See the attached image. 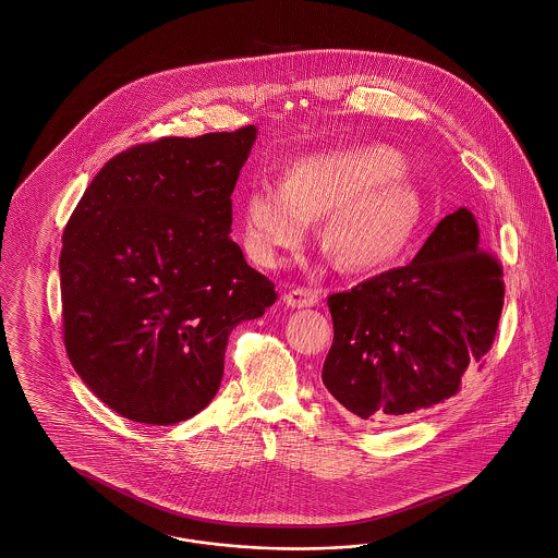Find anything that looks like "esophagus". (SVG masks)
<instances>
[{"label":"esophagus","instance_id":"1","mask_svg":"<svg viewBox=\"0 0 558 558\" xmlns=\"http://www.w3.org/2000/svg\"><path fill=\"white\" fill-rule=\"evenodd\" d=\"M284 303L292 308H306L319 303V294L311 288H294L288 294H284Z\"/></svg>","mask_w":558,"mask_h":558}]
</instances>
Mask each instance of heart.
I'll list each match as a JSON object with an SVG mask.
<instances>
[{"label":"heart","instance_id":"obj_1","mask_svg":"<svg viewBox=\"0 0 558 558\" xmlns=\"http://www.w3.org/2000/svg\"><path fill=\"white\" fill-rule=\"evenodd\" d=\"M403 171V155L387 145L303 155L280 184H255L243 194V245L257 264L276 268L308 241L313 220L327 215L323 241L345 268L389 266L422 220V194Z\"/></svg>","mask_w":558,"mask_h":558}]
</instances>
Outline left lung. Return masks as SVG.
Segmentation results:
<instances>
[{
	"label": "left lung",
	"instance_id": "obj_1",
	"mask_svg": "<svg viewBox=\"0 0 558 558\" xmlns=\"http://www.w3.org/2000/svg\"><path fill=\"white\" fill-rule=\"evenodd\" d=\"M469 208L439 220L403 268L327 299L333 343L323 385L360 420L390 423L454 397L504 308V271Z\"/></svg>",
	"mask_w": 558,
	"mask_h": 558
}]
</instances>
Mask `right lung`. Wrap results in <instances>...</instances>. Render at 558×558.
Returning <instances> with one entry per match:
<instances>
[{
  "mask_svg": "<svg viewBox=\"0 0 558 558\" xmlns=\"http://www.w3.org/2000/svg\"><path fill=\"white\" fill-rule=\"evenodd\" d=\"M257 129L168 136L110 159L59 257L69 360L101 403L147 425L213 401L239 323L276 303L231 239V194Z\"/></svg>",
  "mask_w": 558,
  "mask_h": 558,
  "instance_id": "1",
  "label": "right lung"
}]
</instances>
